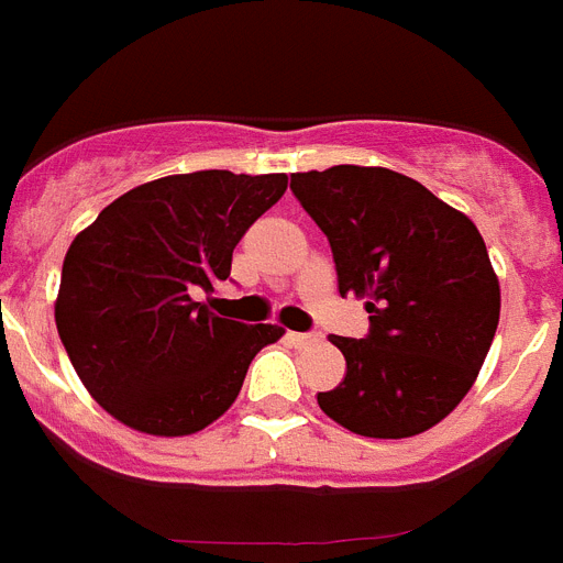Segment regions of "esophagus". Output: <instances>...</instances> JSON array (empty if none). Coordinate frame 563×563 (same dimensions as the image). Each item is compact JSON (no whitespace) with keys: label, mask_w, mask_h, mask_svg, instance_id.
<instances>
[{"label":"esophagus","mask_w":563,"mask_h":563,"mask_svg":"<svg viewBox=\"0 0 563 563\" xmlns=\"http://www.w3.org/2000/svg\"><path fill=\"white\" fill-rule=\"evenodd\" d=\"M289 338H291V343H297V346H309V343H318L320 334L318 332H291Z\"/></svg>","instance_id":"34e87169"}]
</instances>
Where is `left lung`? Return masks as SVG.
I'll return each instance as SVG.
<instances>
[{
  "instance_id": "obj_1",
  "label": "left lung",
  "mask_w": 563,
  "mask_h": 563,
  "mask_svg": "<svg viewBox=\"0 0 563 563\" xmlns=\"http://www.w3.org/2000/svg\"><path fill=\"white\" fill-rule=\"evenodd\" d=\"M332 245L340 295L366 297L369 334L332 343L346 377L318 404L366 438H412L464 400L493 346L500 289L470 217L389 168L291 174Z\"/></svg>"
}]
</instances>
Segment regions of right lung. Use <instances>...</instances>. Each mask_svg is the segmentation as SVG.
<instances>
[{"label":"right lung","instance_id":"1","mask_svg":"<svg viewBox=\"0 0 563 563\" xmlns=\"http://www.w3.org/2000/svg\"><path fill=\"white\" fill-rule=\"evenodd\" d=\"M289 186L286 174L194 172L131 188L63 263L54 318L85 389L145 434H191L240 395L280 325L217 318L191 291L231 274V254Z\"/></svg>","mask_w":563,"mask_h":563}]
</instances>
